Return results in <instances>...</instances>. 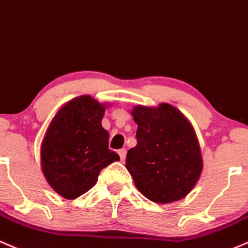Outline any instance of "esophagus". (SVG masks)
<instances>
[{"instance_id": "34e87169", "label": "esophagus", "mask_w": 248, "mask_h": 248, "mask_svg": "<svg viewBox=\"0 0 248 248\" xmlns=\"http://www.w3.org/2000/svg\"><path fill=\"white\" fill-rule=\"evenodd\" d=\"M117 153H119L120 158H121V161H124V158H126V150H124V148H121V150H119Z\"/></svg>"}]
</instances>
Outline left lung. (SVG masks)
<instances>
[{
    "label": "left lung",
    "instance_id": "obj_1",
    "mask_svg": "<svg viewBox=\"0 0 248 248\" xmlns=\"http://www.w3.org/2000/svg\"><path fill=\"white\" fill-rule=\"evenodd\" d=\"M138 144L127 153L126 169L135 186L152 202L171 203L192 190L203 169L202 155L191 124L177 108L137 106Z\"/></svg>",
    "mask_w": 248,
    "mask_h": 248
}]
</instances>
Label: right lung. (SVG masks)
Segmentation results:
<instances>
[{
  "label": "right lung",
  "mask_w": 248,
  "mask_h": 248,
  "mask_svg": "<svg viewBox=\"0 0 248 248\" xmlns=\"http://www.w3.org/2000/svg\"><path fill=\"white\" fill-rule=\"evenodd\" d=\"M104 104L91 96L74 98L56 114L41 144V169L52 189L74 200L96 184L102 169L120 157L109 150L101 121Z\"/></svg>",
  "instance_id": "obj_1"
}]
</instances>
